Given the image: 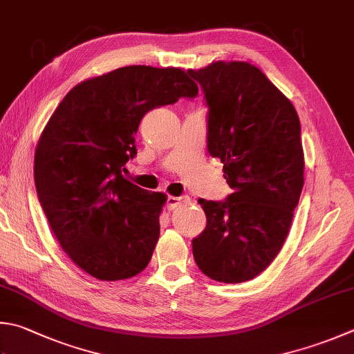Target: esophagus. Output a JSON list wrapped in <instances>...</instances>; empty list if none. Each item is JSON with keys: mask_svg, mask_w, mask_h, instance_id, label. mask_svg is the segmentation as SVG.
I'll use <instances>...</instances> for the list:
<instances>
[{"mask_svg": "<svg viewBox=\"0 0 354 354\" xmlns=\"http://www.w3.org/2000/svg\"><path fill=\"white\" fill-rule=\"evenodd\" d=\"M186 203H189V197H188V196H180V197L169 196L168 200H166V205H168V209H171V211L178 208V206L186 205Z\"/></svg>", "mask_w": 354, "mask_h": 354, "instance_id": "34e87169", "label": "esophagus"}]
</instances>
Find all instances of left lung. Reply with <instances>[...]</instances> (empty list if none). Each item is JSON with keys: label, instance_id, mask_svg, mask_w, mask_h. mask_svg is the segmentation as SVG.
I'll use <instances>...</instances> for the list:
<instances>
[{"label": "left lung", "instance_id": "obj_1", "mask_svg": "<svg viewBox=\"0 0 354 354\" xmlns=\"http://www.w3.org/2000/svg\"><path fill=\"white\" fill-rule=\"evenodd\" d=\"M189 75L208 106V151L232 194L200 198L206 228L192 240L203 274L240 283L259 276L288 236L304 186L301 122L265 73L245 62H212Z\"/></svg>", "mask_w": 354, "mask_h": 354}]
</instances>
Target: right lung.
<instances>
[{
  "label": "right lung",
  "mask_w": 354,
  "mask_h": 354,
  "mask_svg": "<svg viewBox=\"0 0 354 354\" xmlns=\"http://www.w3.org/2000/svg\"><path fill=\"white\" fill-rule=\"evenodd\" d=\"M197 94L180 68L126 66L77 84L49 118L33 160L38 200L66 254L92 277L122 281L148 266L166 196L122 172L146 112Z\"/></svg>",
  "instance_id": "1"
}]
</instances>
